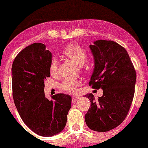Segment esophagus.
<instances>
[{
	"mask_svg": "<svg viewBox=\"0 0 148 148\" xmlns=\"http://www.w3.org/2000/svg\"><path fill=\"white\" fill-rule=\"evenodd\" d=\"M79 99L78 97H77V96L72 97H71V102H72L73 103L76 102H77V99Z\"/></svg>",
	"mask_w": 148,
	"mask_h": 148,
	"instance_id": "34e87169",
	"label": "esophagus"
}]
</instances>
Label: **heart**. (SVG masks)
<instances>
[{"label": "heart", "mask_w": 148, "mask_h": 148, "mask_svg": "<svg viewBox=\"0 0 148 148\" xmlns=\"http://www.w3.org/2000/svg\"><path fill=\"white\" fill-rule=\"evenodd\" d=\"M62 53L75 62L78 66L84 65L86 61V53L82 46L77 44H69L62 51ZM58 63L55 59H52L51 62L49 71L51 75H55L57 73ZM82 84V82L79 79H66L61 85V89L66 93H74L77 91L79 86Z\"/></svg>", "instance_id": "obj_1"}]
</instances>
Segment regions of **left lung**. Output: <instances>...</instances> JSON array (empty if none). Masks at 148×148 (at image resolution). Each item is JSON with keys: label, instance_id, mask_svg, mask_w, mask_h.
Masks as SVG:
<instances>
[{"label": "left lung", "instance_id": "8db88e82", "mask_svg": "<svg viewBox=\"0 0 148 148\" xmlns=\"http://www.w3.org/2000/svg\"><path fill=\"white\" fill-rule=\"evenodd\" d=\"M89 48L95 68L89 85L102 89L103 95L97 99L91 93L85 95L91 102L85 122L92 130L107 132L127 115L135 94L136 71L127 51L117 43L98 40Z\"/></svg>", "mask_w": 148, "mask_h": 148}]
</instances>
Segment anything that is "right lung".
I'll list each match as a JSON object with an SVG mask.
<instances>
[{
  "label": "right lung",
  "mask_w": 148,
  "mask_h": 148,
  "mask_svg": "<svg viewBox=\"0 0 148 148\" xmlns=\"http://www.w3.org/2000/svg\"><path fill=\"white\" fill-rule=\"evenodd\" d=\"M52 54L41 43L28 46L12 65V89L15 105L24 123L37 135L50 137L62 132L71 107L70 95L57 94L46 98L44 82L50 77Z\"/></svg>",
  "instance_id": "obj_1"
}]
</instances>
